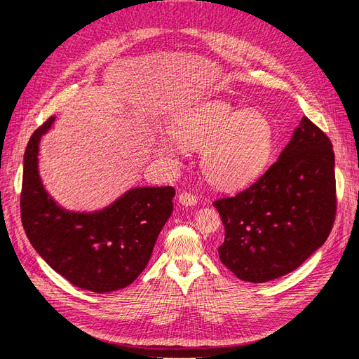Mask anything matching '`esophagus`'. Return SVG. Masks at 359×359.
Segmentation results:
<instances>
[{"label":"esophagus","mask_w":359,"mask_h":359,"mask_svg":"<svg viewBox=\"0 0 359 359\" xmlns=\"http://www.w3.org/2000/svg\"><path fill=\"white\" fill-rule=\"evenodd\" d=\"M178 202L181 203V205H184V206H193V205H196V196H193L191 193H181L180 196H178Z\"/></svg>","instance_id":"34e87169"}]
</instances>
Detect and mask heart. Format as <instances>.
<instances>
[{"label":"heart","instance_id":"obj_1","mask_svg":"<svg viewBox=\"0 0 359 359\" xmlns=\"http://www.w3.org/2000/svg\"><path fill=\"white\" fill-rule=\"evenodd\" d=\"M182 147L202 149V173L215 187L238 189L265 169L274 128L257 111L222 99L206 100L178 111L170 119V135L154 139L156 153L169 160H177Z\"/></svg>","mask_w":359,"mask_h":359}]
</instances>
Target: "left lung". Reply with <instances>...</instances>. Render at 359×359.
Wrapping results in <instances>:
<instances>
[{
  "label": "left lung",
  "instance_id": "left-lung-1",
  "mask_svg": "<svg viewBox=\"0 0 359 359\" xmlns=\"http://www.w3.org/2000/svg\"><path fill=\"white\" fill-rule=\"evenodd\" d=\"M335 157L302 116L278 160L255 184L214 202L224 226L222 262L250 283L283 277L323 245L337 210Z\"/></svg>",
  "mask_w": 359,
  "mask_h": 359
}]
</instances>
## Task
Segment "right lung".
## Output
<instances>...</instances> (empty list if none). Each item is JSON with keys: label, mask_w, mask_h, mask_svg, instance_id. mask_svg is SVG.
<instances>
[{"label": "right lung", "mask_w": 359, "mask_h": 359, "mask_svg": "<svg viewBox=\"0 0 359 359\" xmlns=\"http://www.w3.org/2000/svg\"><path fill=\"white\" fill-rule=\"evenodd\" d=\"M50 116L24 156L20 217L25 233L46 264L72 285L97 293L123 289L149 262L157 236L173 210V187H136L94 212L61 208L39 175V144Z\"/></svg>", "instance_id": "obj_1"}]
</instances>
